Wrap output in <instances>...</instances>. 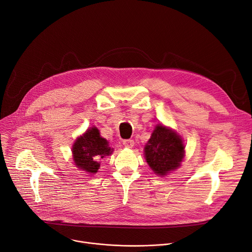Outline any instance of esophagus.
Segmentation results:
<instances>
[{
    "mask_svg": "<svg viewBox=\"0 0 252 252\" xmlns=\"http://www.w3.org/2000/svg\"><path fill=\"white\" fill-rule=\"evenodd\" d=\"M123 144L126 148H132L133 145H135V142H133V140H131V139H127V140H124Z\"/></svg>",
    "mask_w": 252,
    "mask_h": 252,
    "instance_id": "1",
    "label": "esophagus"
}]
</instances>
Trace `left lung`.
<instances>
[{
    "label": "left lung",
    "instance_id": "8db88e82",
    "mask_svg": "<svg viewBox=\"0 0 252 252\" xmlns=\"http://www.w3.org/2000/svg\"><path fill=\"white\" fill-rule=\"evenodd\" d=\"M184 146L180 137L169 128L158 125L145 147V157L157 175L163 176L180 166Z\"/></svg>",
    "mask_w": 252,
    "mask_h": 252
}]
</instances>
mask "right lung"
<instances>
[{
  "label": "right lung",
  "mask_w": 252,
  "mask_h": 252,
  "mask_svg": "<svg viewBox=\"0 0 252 252\" xmlns=\"http://www.w3.org/2000/svg\"><path fill=\"white\" fill-rule=\"evenodd\" d=\"M112 153L105 139L100 137L96 127L88 129L84 135L77 139L73 146V156L75 165L79 169L89 173H96L99 169V160Z\"/></svg>",
  "instance_id": "add662e5"
}]
</instances>
